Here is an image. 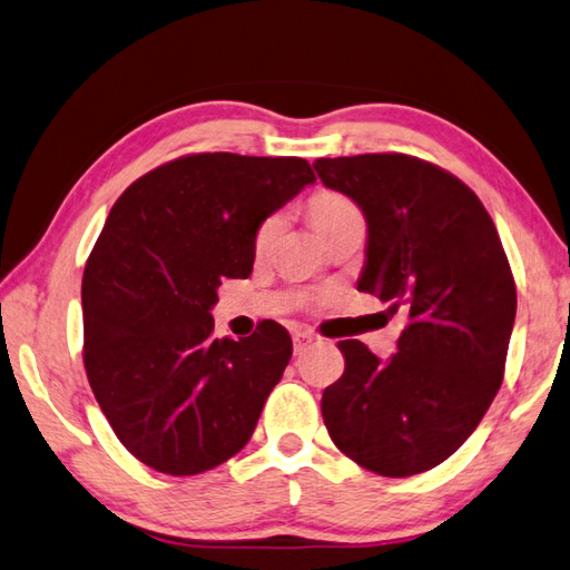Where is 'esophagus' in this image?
Here are the masks:
<instances>
[{
	"label": "esophagus",
	"mask_w": 570,
	"mask_h": 570,
	"mask_svg": "<svg viewBox=\"0 0 570 570\" xmlns=\"http://www.w3.org/2000/svg\"><path fill=\"white\" fill-rule=\"evenodd\" d=\"M314 343H316V336H314V333H306V331H298V333H294V353H296V355L306 353Z\"/></svg>",
	"instance_id": "1"
}]
</instances>
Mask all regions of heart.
<instances>
[{
    "label": "heart",
    "instance_id": "obj_1",
    "mask_svg": "<svg viewBox=\"0 0 570 570\" xmlns=\"http://www.w3.org/2000/svg\"><path fill=\"white\" fill-rule=\"evenodd\" d=\"M353 212H358L348 197H343L338 193H318L314 199H311V217H314L316 227L323 232L326 227H331L333 222L345 217V215H353ZM282 227V215H269L266 217L259 229L254 234V247L256 252L266 249V244L274 239V234Z\"/></svg>",
    "mask_w": 570,
    "mask_h": 570
}]
</instances>
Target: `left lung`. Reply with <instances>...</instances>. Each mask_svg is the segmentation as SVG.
<instances>
[{
  "label": "left lung",
  "mask_w": 570,
  "mask_h": 570,
  "mask_svg": "<svg viewBox=\"0 0 570 570\" xmlns=\"http://www.w3.org/2000/svg\"><path fill=\"white\" fill-rule=\"evenodd\" d=\"M314 167L365 215L358 288L410 314L385 363L361 341L338 343L345 371L323 390V422L365 470L428 472L462 448L504 381L514 274L484 205L442 167L403 153Z\"/></svg>",
  "instance_id": "1"
}]
</instances>
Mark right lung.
<instances>
[{"label": "right lung", "mask_w": 570, "mask_h": 570, "mask_svg": "<svg viewBox=\"0 0 570 570\" xmlns=\"http://www.w3.org/2000/svg\"><path fill=\"white\" fill-rule=\"evenodd\" d=\"M316 180L304 158L197 153L138 177L88 256L83 365L136 460L203 474L249 442L292 361V336L262 321L215 338L222 278H247L262 222Z\"/></svg>", "instance_id": "add662e5"}]
</instances>
